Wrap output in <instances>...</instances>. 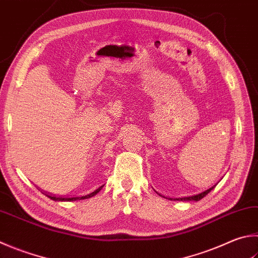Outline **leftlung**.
<instances>
[{"mask_svg":"<svg viewBox=\"0 0 258 258\" xmlns=\"http://www.w3.org/2000/svg\"><path fill=\"white\" fill-rule=\"evenodd\" d=\"M214 188V186L213 187H211V188H209V189H207V190H204V191H202V193H200V194H196V195H191V196H187V198H180V199H176V201H200V200H202L204 196H207L211 190H212Z\"/></svg>","mask_w":258,"mask_h":258,"instance_id":"left-lung-1","label":"left lung"}]
</instances>
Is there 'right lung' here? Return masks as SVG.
Masks as SVG:
<instances>
[{
    "label": "right lung",
    "mask_w": 258,
    "mask_h": 258,
    "mask_svg": "<svg viewBox=\"0 0 258 258\" xmlns=\"http://www.w3.org/2000/svg\"><path fill=\"white\" fill-rule=\"evenodd\" d=\"M104 187V185L100 186L99 188L96 189L95 191H92V193L88 194V195H84V196H72V198H60V196H55V195H47L45 194L47 198H49L50 200L53 201H67V202H70V201H78V200H84V199H89V198H92V196H95L97 193H99V190Z\"/></svg>",
    "instance_id": "1"
}]
</instances>
